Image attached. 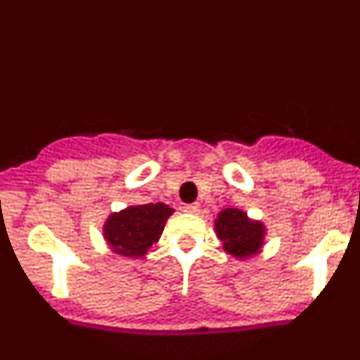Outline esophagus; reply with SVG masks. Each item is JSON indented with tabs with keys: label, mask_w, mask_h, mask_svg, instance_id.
<instances>
[{
	"label": "esophagus",
	"mask_w": 360,
	"mask_h": 360,
	"mask_svg": "<svg viewBox=\"0 0 360 360\" xmlns=\"http://www.w3.org/2000/svg\"><path fill=\"white\" fill-rule=\"evenodd\" d=\"M184 211L191 212V214H198V212H200V205H198V203H187L186 207H184Z\"/></svg>",
	"instance_id": "esophagus-1"
}]
</instances>
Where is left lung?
<instances>
[{
	"label": "left lung",
	"instance_id": "1",
	"mask_svg": "<svg viewBox=\"0 0 360 360\" xmlns=\"http://www.w3.org/2000/svg\"><path fill=\"white\" fill-rule=\"evenodd\" d=\"M214 231L224 250L238 259H249L262 252L266 229L262 221L250 219L240 209H224L214 219Z\"/></svg>",
	"mask_w": 360,
	"mask_h": 360
}]
</instances>
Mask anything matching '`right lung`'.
<instances>
[{
  "label": "right lung",
  "mask_w": 360,
  "mask_h": 360,
  "mask_svg": "<svg viewBox=\"0 0 360 360\" xmlns=\"http://www.w3.org/2000/svg\"><path fill=\"white\" fill-rule=\"evenodd\" d=\"M173 209L165 203L129 205L119 212H111L104 221L103 234L111 252L126 257H142L162 236L164 225Z\"/></svg>",
  "instance_id": "1"
}]
</instances>
